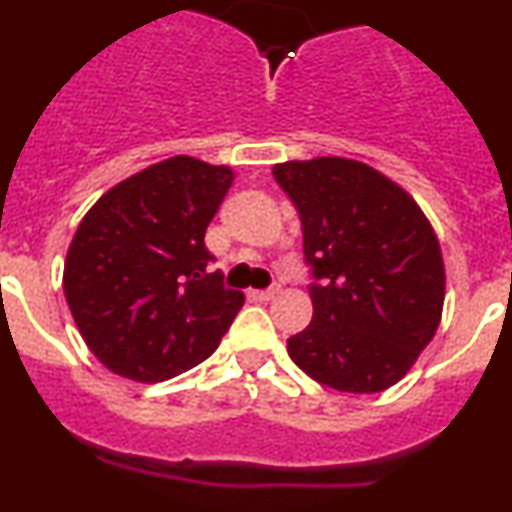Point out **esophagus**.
<instances>
[{
    "instance_id": "34e87169",
    "label": "esophagus",
    "mask_w": 512,
    "mask_h": 512,
    "mask_svg": "<svg viewBox=\"0 0 512 512\" xmlns=\"http://www.w3.org/2000/svg\"><path fill=\"white\" fill-rule=\"evenodd\" d=\"M280 292H282V289H280V285H277V287H270V289H255L252 294H255L260 302H267V299H275Z\"/></svg>"
}]
</instances>
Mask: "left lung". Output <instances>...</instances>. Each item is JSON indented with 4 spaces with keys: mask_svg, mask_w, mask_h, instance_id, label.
I'll return each instance as SVG.
<instances>
[{
    "mask_svg": "<svg viewBox=\"0 0 512 512\" xmlns=\"http://www.w3.org/2000/svg\"><path fill=\"white\" fill-rule=\"evenodd\" d=\"M302 223L312 322L287 339L294 364L329 389L376 394L409 374L446 299L441 245L418 203L361 160L272 168Z\"/></svg>",
    "mask_w": 512,
    "mask_h": 512,
    "instance_id": "1",
    "label": "left lung"
}]
</instances>
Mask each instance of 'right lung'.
Listing matches in <instances>:
<instances>
[{
    "mask_svg": "<svg viewBox=\"0 0 512 512\" xmlns=\"http://www.w3.org/2000/svg\"><path fill=\"white\" fill-rule=\"evenodd\" d=\"M232 180L230 165L173 156L106 190L76 227L64 294L108 371L156 384L218 349L245 304L208 270L205 247Z\"/></svg>",
    "mask_w": 512,
    "mask_h": 512,
    "instance_id": "1",
    "label": "right lung"
}]
</instances>
